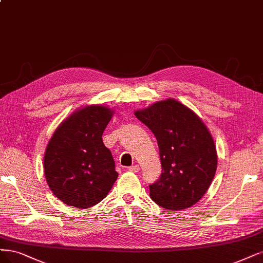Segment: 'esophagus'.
I'll use <instances>...</instances> for the list:
<instances>
[{
	"instance_id": "obj_1",
	"label": "esophagus",
	"mask_w": 263,
	"mask_h": 263,
	"mask_svg": "<svg viewBox=\"0 0 263 263\" xmlns=\"http://www.w3.org/2000/svg\"><path fill=\"white\" fill-rule=\"evenodd\" d=\"M130 172H134V173H137V172H139V165H133L128 168Z\"/></svg>"
}]
</instances>
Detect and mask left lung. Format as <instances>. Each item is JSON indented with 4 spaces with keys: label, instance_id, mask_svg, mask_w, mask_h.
<instances>
[{
    "label": "left lung",
    "instance_id": "left-lung-1",
    "mask_svg": "<svg viewBox=\"0 0 263 263\" xmlns=\"http://www.w3.org/2000/svg\"><path fill=\"white\" fill-rule=\"evenodd\" d=\"M156 136L162 174L149 185L153 201L170 211L197 203L210 187L218 165L212 136L195 112L167 99L136 111Z\"/></svg>",
    "mask_w": 263,
    "mask_h": 263
}]
</instances>
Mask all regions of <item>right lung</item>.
<instances>
[{
	"instance_id": "1",
	"label": "right lung",
	"mask_w": 263,
	"mask_h": 263,
	"mask_svg": "<svg viewBox=\"0 0 263 263\" xmlns=\"http://www.w3.org/2000/svg\"><path fill=\"white\" fill-rule=\"evenodd\" d=\"M113 110L86 105L54 132L44 153V175L54 196L67 205L86 209L106 197L117 172L102 135Z\"/></svg>"
}]
</instances>
